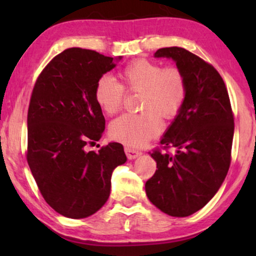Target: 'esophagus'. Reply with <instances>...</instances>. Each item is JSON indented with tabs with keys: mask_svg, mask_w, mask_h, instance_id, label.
<instances>
[{
	"mask_svg": "<svg viewBox=\"0 0 256 256\" xmlns=\"http://www.w3.org/2000/svg\"><path fill=\"white\" fill-rule=\"evenodd\" d=\"M124 152H126V155H127V157H128L129 160L138 158V157L141 156V154H142L141 152H138V150L130 148V146H126Z\"/></svg>",
	"mask_w": 256,
	"mask_h": 256,
	"instance_id": "obj_1",
	"label": "esophagus"
}]
</instances>
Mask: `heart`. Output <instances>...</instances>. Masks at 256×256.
Masks as SVG:
<instances>
[{"label": "heart", "instance_id": "heart-1", "mask_svg": "<svg viewBox=\"0 0 256 256\" xmlns=\"http://www.w3.org/2000/svg\"><path fill=\"white\" fill-rule=\"evenodd\" d=\"M120 76L126 90L142 94L141 108L146 112L115 118L110 126V134L126 144L142 146L162 129L158 115L170 120L180 113L186 96V82L178 68H164L146 59L130 62ZM94 99L104 113L115 114L122 106L124 87L110 76H102L96 82Z\"/></svg>", "mask_w": 256, "mask_h": 256}]
</instances>
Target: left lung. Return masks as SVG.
Returning a JSON list of instances; mask_svg holds the SVG:
<instances>
[{
  "mask_svg": "<svg viewBox=\"0 0 256 256\" xmlns=\"http://www.w3.org/2000/svg\"><path fill=\"white\" fill-rule=\"evenodd\" d=\"M155 58L172 59L186 82L183 107L160 138L174 155L155 152L157 170L146 183L149 200L171 216L204 208L228 172L234 120L225 82L212 65L183 48H160Z\"/></svg>",
  "mask_w": 256,
  "mask_h": 256,
  "instance_id": "1",
  "label": "left lung"
}]
</instances>
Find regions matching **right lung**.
Here are the masks:
<instances>
[{
    "label": "right lung",
    "mask_w": 256,
    "mask_h": 256,
    "mask_svg": "<svg viewBox=\"0 0 256 256\" xmlns=\"http://www.w3.org/2000/svg\"><path fill=\"white\" fill-rule=\"evenodd\" d=\"M121 59L68 48L48 62L34 87L28 163L45 202L68 218H87L99 211L110 197L112 172L127 160L118 142L98 152L85 150L104 130L102 110L94 99L96 82Z\"/></svg>",
    "instance_id": "right-lung-1"
}]
</instances>
